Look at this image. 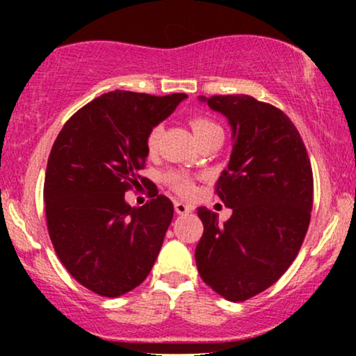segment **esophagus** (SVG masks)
<instances>
[{
  "mask_svg": "<svg viewBox=\"0 0 356 356\" xmlns=\"http://www.w3.org/2000/svg\"><path fill=\"white\" fill-rule=\"evenodd\" d=\"M174 207H175V212H177V214H189V212L194 211V207H192L191 204H186V202H181V201L175 202Z\"/></svg>",
  "mask_w": 356,
  "mask_h": 356,
  "instance_id": "34e87169",
  "label": "esophagus"
}]
</instances>
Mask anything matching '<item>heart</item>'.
I'll return each instance as SVG.
<instances>
[{"label": "heart", "mask_w": 356, "mask_h": 356, "mask_svg": "<svg viewBox=\"0 0 356 356\" xmlns=\"http://www.w3.org/2000/svg\"><path fill=\"white\" fill-rule=\"evenodd\" d=\"M189 124H191L192 132H194V136L197 137V140L199 138H202L204 136H207V134L220 129V127L216 124V122H212L211 118L201 117V115L191 117ZM161 136H162V125L157 124L149 130V134H147V137H145V147L149 152H154V150L157 149L159 140H161ZM165 182L169 184V186L172 187L175 192H179L181 195H189L194 192V182H192V179L187 174L167 172Z\"/></svg>", "instance_id": "b5f03b06"}]
</instances>
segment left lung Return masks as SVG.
<instances>
[{
    "instance_id": "obj_1",
    "label": "left lung",
    "mask_w": 356,
    "mask_h": 356,
    "mask_svg": "<svg viewBox=\"0 0 356 356\" xmlns=\"http://www.w3.org/2000/svg\"><path fill=\"white\" fill-rule=\"evenodd\" d=\"M201 100L232 129L229 164L216 182L232 216L219 224L216 212L199 207L195 264L216 293L246 301L275 284L300 252L312 219V162L295 124L275 105L249 95Z\"/></svg>"
}]
</instances>
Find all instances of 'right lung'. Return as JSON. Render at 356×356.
Here are the masks:
<instances>
[{"label": "right lung", "mask_w": 356, "mask_h": 356, "mask_svg": "<svg viewBox=\"0 0 356 356\" xmlns=\"http://www.w3.org/2000/svg\"><path fill=\"white\" fill-rule=\"evenodd\" d=\"M186 93L155 97L115 90L68 118L44 174L47 226L56 256L81 286L105 298L132 291L149 276L174 206L162 194L130 207L125 192L145 184L149 130Z\"/></svg>", "instance_id": "add662e5"}]
</instances>
